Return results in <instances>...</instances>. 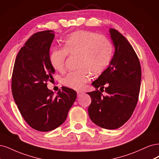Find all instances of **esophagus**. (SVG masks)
I'll use <instances>...</instances> for the list:
<instances>
[{"label": "esophagus", "mask_w": 159, "mask_h": 159, "mask_svg": "<svg viewBox=\"0 0 159 159\" xmlns=\"http://www.w3.org/2000/svg\"><path fill=\"white\" fill-rule=\"evenodd\" d=\"M84 93H83V91H77V96H82L83 94H84Z\"/></svg>", "instance_id": "34e87169"}]
</instances>
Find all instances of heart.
Returning a JSON list of instances; mask_svg holds the SVG:
<instances>
[{
  "mask_svg": "<svg viewBox=\"0 0 159 159\" xmlns=\"http://www.w3.org/2000/svg\"><path fill=\"white\" fill-rule=\"evenodd\" d=\"M113 45L103 35L89 30H78L70 34L63 41V49H55L49 55L53 67L62 71L65 66L67 55L77 56L78 70L69 73L63 79L65 86L80 90L90 80L91 73H101L110 63Z\"/></svg>",
  "mask_w": 159,
  "mask_h": 159,
  "instance_id": "heart-1",
  "label": "heart"
}]
</instances>
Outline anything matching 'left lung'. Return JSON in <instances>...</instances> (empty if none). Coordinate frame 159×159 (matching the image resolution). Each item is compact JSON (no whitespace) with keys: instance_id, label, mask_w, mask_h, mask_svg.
<instances>
[{"instance_id":"8db88e82","label":"left lung","mask_w":159,"mask_h":159,"mask_svg":"<svg viewBox=\"0 0 159 159\" xmlns=\"http://www.w3.org/2000/svg\"><path fill=\"white\" fill-rule=\"evenodd\" d=\"M110 34L115 53L108 67L92 83L96 90L87 93L92 99L88 111L96 125L115 129L129 120L135 108L141 69L135 52L124 35L113 28L110 29ZM105 84L108 86L104 89ZM104 91L108 94L106 97L101 93Z\"/></svg>"}]
</instances>
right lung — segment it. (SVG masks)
<instances>
[{
    "instance_id": "obj_1",
    "label": "right lung",
    "mask_w": 159,
    "mask_h": 159,
    "mask_svg": "<svg viewBox=\"0 0 159 159\" xmlns=\"http://www.w3.org/2000/svg\"><path fill=\"white\" fill-rule=\"evenodd\" d=\"M47 30L33 34L16 56L12 76L14 100L24 120L42 132L55 129L66 120L76 98L74 90L63 86L57 95L47 87L55 69L49 49L55 34Z\"/></svg>"
}]
</instances>
